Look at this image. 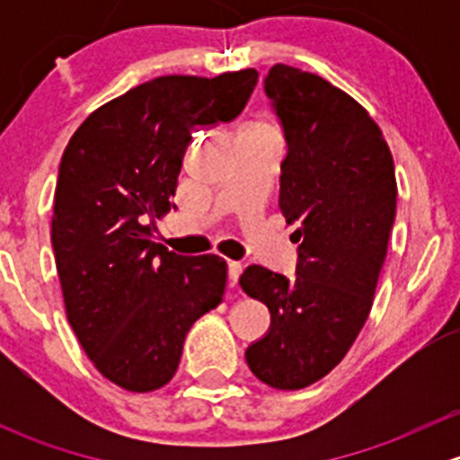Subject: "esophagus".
<instances>
[{"mask_svg":"<svg viewBox=\"0 0 460 460\" xmlns=\"http://www.w3.org/2000/svg\"><path fill=\"white\" fill-rule=\"evenodd\" d=\"M240 273H243V262H235V260H231V262H229V282H231V287L238 285Z\"/></svg>","mask_w":460,"mask_h":460,"instance_id":"1","label":"esophagus"}]
</instances>
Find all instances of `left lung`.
<instances>
[{"label":"left lung","instance_id":"1","mask_svg":"<svg viewBox=\"0 0 460 460\" xmlns=\"http://www.w3.org/2000/svg\"><path fill=\"white\" fill-rule=\"evenodd\" d=\"M264 93L282 124L280 208L298 243L296 276L252 264L244 294L271 327L249 345V369L276 389H303L345 358L374 303L396 217V175L367 111L320 75L276 64Z\"/></svg>","mask_w":460,"mask_h":460}]
</instances>
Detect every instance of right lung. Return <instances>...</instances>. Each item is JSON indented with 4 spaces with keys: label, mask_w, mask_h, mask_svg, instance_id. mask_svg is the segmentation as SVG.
I'll list each match as a JSON object with an SVG mask.
<instances>
[{
    "label": "right lung",
    "mask_w": 460,
    "mask_h": 460,
    "mask_svg": "<svg viewBox=\"0 0 460 460\" xmlns=\"http://www.w3.org/2000/svg\"><path fill=\"white\" fill-rule=\"evenodd\" d=\"M256 84V68L155 77L93 111L64 148L50 226L59 285L82 349L118 387H164L191 324L222 303L225 260L169 252L153 220L175 207L191 133L238 118Z\"/></svg>",
    "instance_id": "add662e5"
}]
</instances>
